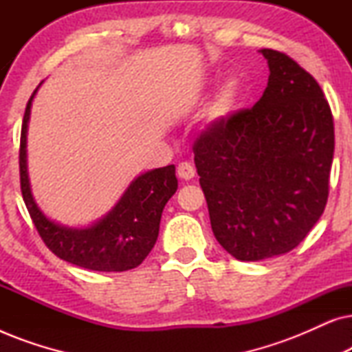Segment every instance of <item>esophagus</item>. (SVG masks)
Here are the masks:
<instances>
[{"instance_id":"1","label":"esophagus","mask_w":352,"mask_h":352,"mask_svg":"<svg viewBox=\"0 0 352 352\" xmlns=\"http://www.w3.org/2000/svg\"><path fill=\"white\" fill-rule=\"evenodd\" d=\"M176 173H177V176H179L181 179H184V181H189L195 176L194 166H192L189 162H181L176 168Z\"/></svg>"}]
</instances>
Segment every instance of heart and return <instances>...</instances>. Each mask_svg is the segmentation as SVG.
Here are the masks:
<instances>
[{
    "label": "heart",
    "instance_id": "obj_1",
    "mask_svg": "<svg viewBox=\"0 0 352 352\" xmlns=\"http://www.w3.org/2000/svg\"><path fill=\"white\" fill-rule=\"evenodd\" d=\"M237 93H239V86L235 81H228V83L221 88L218 98H216L214 105H213L214 117L223 118V117H228V115L232 112L235 100H237Z\"/></svg>",
    "mask_w": 352,
    "mask_h": 352
}]
</instances>
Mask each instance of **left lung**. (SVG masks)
Instances as JSON below:
<instances>
[{"instance_id":"left-lung-1","label":"left lung","mask_w":352,"mask_h":352,"mask_svg":"<svg viewBox=\"0 0 352 352\" xmlns=\"http://www.w3.org/2000/svg\"><path fill=\"white\" fill-rule=\"evenodd\" d=\"M261 52L271 72L261 99L213 120L192 147L214 237L240 261L305 240L325 210L335 151L314 76L283 52Z\"/></svg>"}]
</instances>
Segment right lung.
Listing matches in <instances>:
<instances>
[{
    "label": "right lung",
    "mask_w": 352,
    "mask_h": 352,
    "mask_svg": "<svg viewBox=\"0 0 352 352\" xmlns=\"http://www.w3.org/2000/svg\"><path fill=\"white\" fill-rule=\"evenodd\" d=\"M23 113L19 175L23 201L47 248L57 258L99 272H123L141 264L158 237L162 211L177 189L175 165L144 173L131 182L115 208L88 229H70L47 219L33 200L25 165L27 123L33 96Z\"/></svg>",
    "instance_id": "right-lung-1"
}]
</instances>
